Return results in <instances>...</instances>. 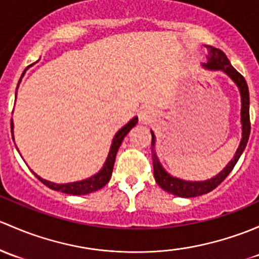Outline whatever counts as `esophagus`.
<instances>
[{
  "label": "esophagus",
  "mask_w": 259,
  "mask_h": 259,
  "mask_svg": "<svg viewBox=\"0 0 259 259\" xmlns=\"http://www.w3.org/2000/svg\"><path fill=\"white\" fill-rule=\"evenodd\" d=\"M153 111L149 107H145L140 111V121L143 122V123H147V122L151 121V119L153 118Z\"/></svg>",
  "instance_id": "1"
}]
</instances>
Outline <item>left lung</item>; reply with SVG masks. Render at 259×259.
I'll return each instance as SVG.
<instances>
[{
    "label": "left lung",
    "mask_w": 259,
    "mask_h": 259,
    "mask_svg": "<svg viewBox=\"0 0 259 259\" xmlns=\"http://www.w3.org/2000/svg\"><path fill=\"white\" fill-rule=\"evenodd\" d=\"M208 50V56H207V62L203 63V67L210 71H222L226 73L232 81L238 87L239 95H241V123H242V138L239 142L238 148L234 153L233 158L226 164V167L221 170L214 177L209 178L206 181H185L181 178L175 177L169 175L163 166L159 162L158 156L156 153V136L153 131H151L152 135V159H153V175L157 185L163 191L168 192L175 196L183 197V198H191V197H198L202 194H206L213 191L215 187L221 185L225 181V178L231 173L233 167L238 162L239 157L243 153L246 148L247 142H248L249 133H250V122H249V91L244 77L236 68L231 65L227 56L221 50L215 49L212 46H206Z\"/></svg>",
    "instance_id": "8db88e82"
}]
</instances>
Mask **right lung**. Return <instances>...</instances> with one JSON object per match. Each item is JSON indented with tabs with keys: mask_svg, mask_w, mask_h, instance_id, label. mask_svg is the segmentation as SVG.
I'll return each instance as SVG.
<instances>
[{
	"mask_svg": "<svg viewBox=\"0 0 259 259\" xmlns=\"http://www.w3.org/2000/svg\"><path fill=\"white\" fill-rule=\"evenodd\" d=\"M23 73H25V72H23ZM21 78H22V77H21ZM21 78H20V82H21ZM20 82H18V84H20ZM16 95H17V92H16ZM137 122H138V117H133L128 123L124 124V126L122 127L116 135H114L113 140H112V143H111L110 152H108V156L107 158H106L105 163H103L102 168L98 170L96 175L91 176V177L86 178V180L77 181V182H70V183H55V182H50V181L47 180H44V178L39 177L38 175H36L33 170H32V173H33V175L36 176V177L38 178L45 186H47L49 188L53 189V191L62 192V193L73 194V196H82V194H89V193H92V192L98 191V189L105 187V186L110 182L112 170H113V166H114V159H116V154L117 152H118L119 146H121L122 141L124 140V137L128 135L130 131L137 124ZM11 131H12V138H13L12 119H11Z\"/></svg>",
	"mask_w": 259,
	"mask_h": 259,
	"instance_id": "obj_1",
	"label": "right lung"
}]
</instances>
